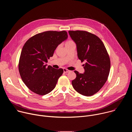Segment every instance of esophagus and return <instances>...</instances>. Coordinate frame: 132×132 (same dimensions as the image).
<instances>
[{
	"label": "esophagus",
	"mask_w": 132,
	"mask_h": 132,
	"mask_svg": "<svg viewBox=\"0 0 132 132\" xmlns=\"http://www.w3.org/2000/svg\"><path fill=\"white\" fill-rule=\"evenodd\" d=\"M63 70H64V72H69L70 70H69L68 69H66V68H64L63 69Z\"/></svg>",
	"instance_id": "1"
}]
</instances>
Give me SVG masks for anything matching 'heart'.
I'll use <instances>...</instances> for the list:
<instances>
[{
    "mask_svg": "<svg viewBox=\"0 0 132 132\" xmlns=\"http://www.w3.org/2000/svg\"><path fill=\"white\" fill-rule=\"evenodd\" d=\"M74 42L72 40H68L67 41L66 43H65V46H67V45H70V44H74Z\"/></svg>",
    "mask_w": 132,
    "mask_h": 132,
    "instance_id": "b5f03b06",
    "label": "heart"
}]
</instances>
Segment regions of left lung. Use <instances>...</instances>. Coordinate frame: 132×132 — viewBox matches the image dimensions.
I'll list each match as a JSON object with an SVG mask.
<instances>
[{
  "mask_svg": "<svg viewBox=\"0 0 132 132\" xmlns=\"http://www.w3.org/2000/svg\"><path fill=\"white\" fill-rule=\"evenodd\" d=\"M76 43L78 59L84 64V73L75 70L76 78L71 82L74 89L85 96L98 92L106 82L110 70L109 54L101 39L86 31H69Z\"/></svg>",
  "mask_w": 132,
  "mask_h": 132,
  "instance_id": "8db88e82",
  "label": "left lung"
}]
</instances>
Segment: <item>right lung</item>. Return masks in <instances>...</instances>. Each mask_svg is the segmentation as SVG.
<instances>
[{"mask_svg":"<svg viewBox=\"0 0 132 132\" xmlns=\"http://www.w3.org/2000/svg\"><path fill=\"white\" fill-rule=\"evenodd\" d=\"M67 37L66 31H47L34 35L25 43L19 62V71L24 84L34 93L45 95L55 88L63 69L46 67L45 63Z\"/></svg>","mask_w":132,"mask_h":132,"instance_id":"obj_1","label":"right lung"}]
</instances>
